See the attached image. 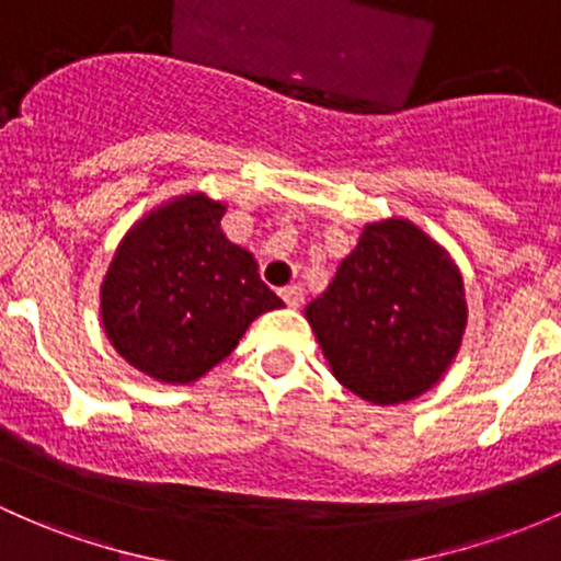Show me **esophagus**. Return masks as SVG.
I'll return each mask as SVG.
<instances>
[{
  "instance_id": "34e87169",
  "label": "esophagus",
  "mask_w": 561,
  "mask_h": 561,
  "mask_svg": "<svg viewBox=\"0 0 561 561\" xmlns=\"http://www.w3.org/2000/svg\"><path fill=\"white\" fill-rule=\"evenodd\" d=\"M279 298L285 300L287 306H293V309H298L300 304H304V290H300L298 285H290V287H282L279 290Z\"/></svg>"
}]
</instances>
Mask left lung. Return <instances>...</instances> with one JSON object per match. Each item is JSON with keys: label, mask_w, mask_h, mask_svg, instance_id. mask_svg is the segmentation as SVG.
<instances>
[{"label": "left lung", "mask_w": 561, "mask_h": 561, "mask_svg": "<svg viewBox=\"0 0 561 561\" xmlns=\"http://www.w3.org/2000/svg\"><path fill=\"white\" fill-rule=\"evenodd\" d=\"M306 320L341 385L392 405L444 376L468 309L449 255L411 222L387 220L365 228Z\"/></svg>", "instance_id": "8db88e82"}]
</instances>
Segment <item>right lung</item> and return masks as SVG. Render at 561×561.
Returning a JSON list of instances; mask_svg holds the SVG:
<instances>
[{"label": "right lung", "instance_id": "add662e5", "mask_svg": "<svg viewBox=\"0 0 561 561\" xmlns=\"http://www.w3.org/2000/svg\"><path fill=\"white\" fill-rule=\"evenodd\" d=\"M226 206L185 196L147 215L117 247L102 320L117 355L161 381H196L282 298L220 231Z\"/></svg>", "mask_w": 561, "mask_h": 561}]
</instances>
